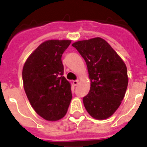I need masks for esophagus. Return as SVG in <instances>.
Segmentation results:
<instances>
[{
	"label": "esophagus",
	"mask_w": 147,
	"mask_h": 147,
	"mask_svg": "<svg viewBox=\"0 0 147 147\" xmlns=\"http://www.w3.org/2000/svg\"><path fill=\"white\" fill-rule=\"evenodd\" d=\"M78 83H79V81H78V80H76V81H73V84H74V86H77L78 84Z\"/></svg>",
	"instance_id": "obj_1"
}]
</instances>
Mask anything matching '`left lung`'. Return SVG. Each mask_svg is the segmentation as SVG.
<instances>
[{
    "mask_svg": "<svg viewBox=\"0 0 147 147\" xmlns=\"http://www.w3.org/2000/svg\"><path fill=\"white\" fill-rule=\"evenodd\" d=\"M72 46L84 58L88 67L91 87L83 98L87 112L97 120L110 117L118 109L127 90L125 63L101 37L79 40Z\"/></svg>",
    "mask_w": 147,
    "mask_h": 147,
    "instance_id": "left-lung-1",
    "label": "left lung"
}]
</instances>
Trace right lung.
I'll return each mask as SVG.
<instances>
[{"label":"right lung","mask_w":147,"mask_h":147,"mask_svg":"<svg viewBox=\"0 0 147 147\" xmlns=\"http://www.w3.org/2000/svg\"><path fill=\"white\" fill-rule=\"evenodd\" d=\"M70 40H49L40 44L26 61L23 87L35 112L49 121L66 115L72 99L71 84L63 77L62 55Z\"/></svg>","instance_id":"right-lung-1"}]
</instances>
